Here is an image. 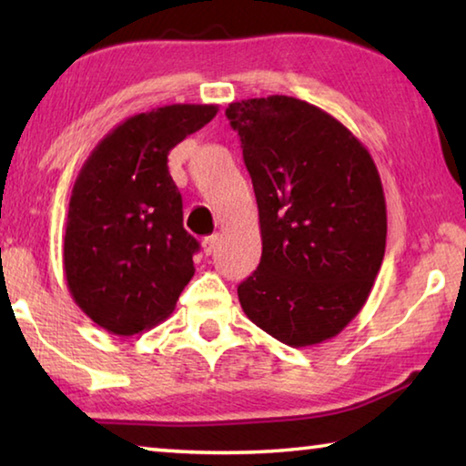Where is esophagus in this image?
<instances>
[{
  "label": "esophagus",
  "mask_w": 466,
  "mask_h": 466,
  "mask_svg": "<svg viewBox=\"0 0 466 466\" xmlns=\"http://www.w3.org/2000/svg\"><path fill=\"white\" fill-rule=\"evenodd\" d=\"M218 244H219V234L208 236V238L203 240V252H205V255H214L216 248H218Z\"/></svg>",
  "instance_id": "obj_1"
}]
</instances>
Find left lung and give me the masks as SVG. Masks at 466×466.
<instances>
[{
	"instance_id": "1",
	"label": "left lung",
	"mask_w": 466,
	"mask_h": 466,
	"mask_svg": "<svg viewBox=\"0 0 466 466\" xmlns=\"http://www.w3.org/2000/svg\"><path fill=\"white\" fill-rule=\"evenodd\" d=\"M261 224V263L238 286L240 306L291 347L341 333L380 271L386 203L368 149L319 106L291 96L232 102Z\"/></svg>"
}]
</instances>
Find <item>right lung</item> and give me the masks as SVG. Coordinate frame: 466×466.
<instances>
[{
    "mask_svg": "<svg viewBox=\"0 0 466 466\" xmlns=\"http://www.w3.org/2000/svg\"><path fill=\"white\" fill-rule=\"evenodd\" d=\"M216 105H170L129 116L94 147L69 199L63 265L76 304L115 335L175 310L199 250L183 228L168 154L205 127Z\"/></svg>",
    "mask_w": 466,
    "mask_h": 466,
    "instance_id": "1",
    "label": "right lung"
}]
</instances>
